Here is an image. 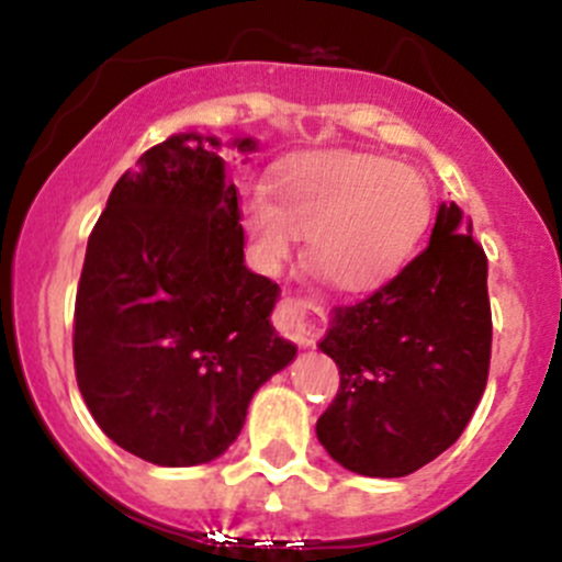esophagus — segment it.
<instances>
[{
    "label": "esophagus",
    "mask_w": 562,
    "mask_h": 562,
    "mask_svg": "<svg viewBox=\"0 0 562 562\" xmlns=\"http://www.w3.org/2000/svg\"><path fill=\"white\" fill-rule=\"evenodd\" d=\"M274 324L282 335L296 340L299 346H315L318 337L324 335L326 310L318 299L285 296L277 304Z\"/></svg>",
    "instance_id": "esophagus-1"
}]
</instances>
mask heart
<instances>
[{
    "label": "heart",
    "mask_w": 562,
    "mask_h": 562,
    "mask_svg": "<svg viewBox=\"0 0 562 562\" xmlns=\"http://www.w3.org/2000/svg\"><path fill=\"white\" fill-rule=\"evenodd\" d=\"M269 200L247 205V231L269 269L285 263L296 236L310 260L348 293L384 285L417 252L431 222V189L406 165L375 154L326 150L288 161Z\"/></svg>",
    "instance_id": "heart-1"
}]
</instances>
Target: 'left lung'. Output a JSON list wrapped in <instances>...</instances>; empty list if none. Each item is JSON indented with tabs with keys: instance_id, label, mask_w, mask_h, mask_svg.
<instances>
[{
	"instance_id": "obj_1",
	"label": "left lung",
	"mask_w": 562,
	"mask_h": 562,
	"mask_svg": "<svg viewBox=\"0 0 562 562\" xmlns=\"http://www.w3.org/2000/svg\"><path fill=\"white\" fill-rule=\"evenodd\" d=\"M439 205L431 241L386 285L335 310L321 340L340 370L335 401L318 417L321 445L346 470L403 477L464 434L492 362L488 260Z\"/></svg>"
}]
</instances>
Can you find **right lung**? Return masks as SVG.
<instances>
[{"label": "right lung", "mask_w": 562, "mask_h": 562, "mask_svg": "<svg viewBox=\"0 0 562 562\" xmlns=\"http://www.w3.org/2000/svg\"><path fill=\"white\" fill-rule=\"evenodd\" d=\"M214 148L176 134L120 176L76 291L81 397L114 445L159 467L225 453L255 390L296 357L269 321L280 288L244 266L238 192Z\"/></svg>", "instance_id": "obj_1"}]
</instances>
